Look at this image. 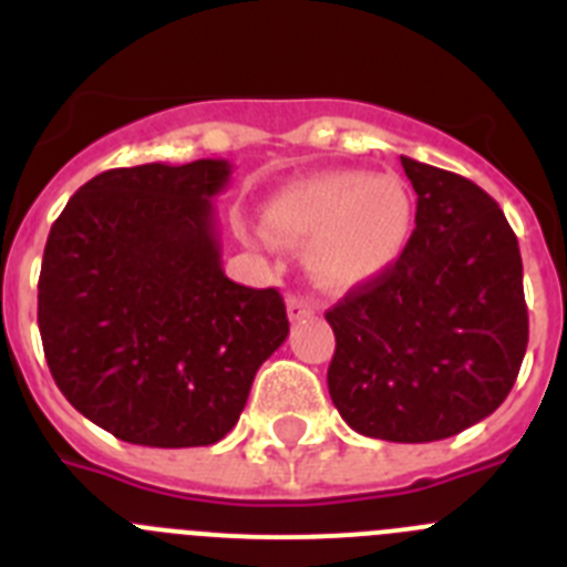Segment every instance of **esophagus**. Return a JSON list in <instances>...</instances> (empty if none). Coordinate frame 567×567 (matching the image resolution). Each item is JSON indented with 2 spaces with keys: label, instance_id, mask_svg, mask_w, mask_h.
I'll list each match as a JSON object with an SVG mask.
<instances>
[{
  "label": "esophagus",
  "instance_id": "34e87169",
  "mask_svg": "<svg viewBox=\"0 0 567 567\" xmlns=\"http://www.w3.org/2000/svg\"><path fill=\"white\" fill-rule=\"evenodd\" d=\"M287 312H289V320H300V318H307V315L315 312V303L307 298H298V295H289Z\"/></svg>",
  "mask_w": 567,
  "mask_h": 567
}]
</instances>
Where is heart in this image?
I'll return each instance as SVG.
<instances>
[{"mask_svg":"<svg viewBox=\"0 0 567 567\" xmlns=\"http://www.w3.org/2000/svg\"><path fill=\"white\" fill-rule=\"evenodd\" d=\"M414 202L394 175L332 169L287 184L264 207V229L307 244V269L320 287L354 289L380 278L405 252Z\"/></svg>","mask_w":567,"mask_h":567,"instance_id":"heart-1","label":"heart"}]
</instances>
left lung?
Instances as JSON below:
<instances>
[{"instance_id": "8db88e82", "label": "left lung", "mask_w": 567, "mask_h": 567, "mask_svg": "<svg viewBox=\"0 0 567 567\" xmlns=\"http://www.w3.org/2000/svg\"><path fill=\"white\" fill-rule=\"evenodd\" d=\"M414 233L392 269L329 309V394L358 434L432 443L508 398L528 346L523 258L485 189L405 158Z\"/></svg>"}]
</instances>
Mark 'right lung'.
<instances>
[{
	"label": "right lung",
	"mask_w": 567,
	"mask_h": 567,
	"mask_svg": "<svg viewBox=\"0 0 567 567\" xmlns=\"http://www.w3.org/2000/svg\"><path fill=\"white\" fill-rule=\"evenodd\" d=\"M229 175L224 158L107 169L50 227L39 275L50 374L124 443L227 437L255 372L289 334L278 289L224 275L213 198Z\"/></svg>",
	"instance_id": "obj_1"
}]
</instances>
